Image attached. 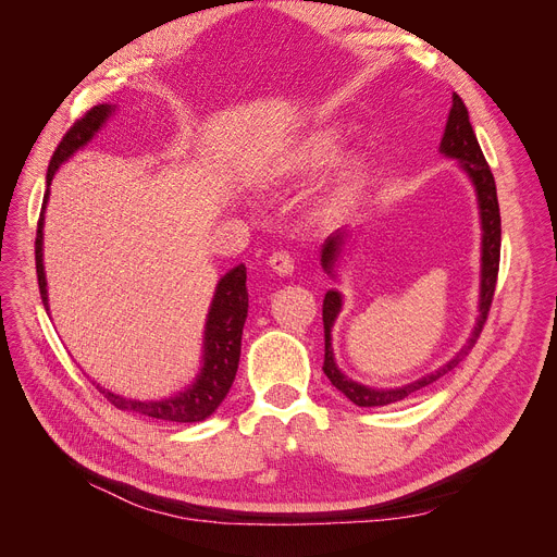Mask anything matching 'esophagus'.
Returning a JSON list of instances; mask_svg holds the SVG:
<instances>
[{
  "instance_id": "34e87169",
  "label": "esophagus",
  "mask_w": 557,
  "mask_h": 557,
  "mask_svg": "<svg viewBox=\"0 0 557 557\" xmlns=\"http://www.w3.org/2000/svg\"><path fill=\"white\" fill-rule=\"evenodd\" d=\"M269 267H272V272L288 276L295 272V260L288 250H274L272 256H269Z\"/></svg>"
}]
</instances>
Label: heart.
<instances>
[{
	"instance_id": "b5f03b06",
	"label": "heart",
	"mask_w": 557,
	"mask_h": 557,
	"mask_svg": "<svg viewBox=\"0 0 557 557\" xmlns=\"http://www.w3.org/2000/svg\"><path fill=\"white\" fill-rule=\"evenodd\" d=\"M336 153H339V137H336V132H313L311 137L297 144L278 160V164L272 170V178H285L293 174H307L320 170V166L330 164L336 158Z\"/></svg>"
}]
</instances>
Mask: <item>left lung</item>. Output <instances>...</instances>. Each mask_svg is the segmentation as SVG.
I'll list each match as a JSON object with an SVG mask.
<instances>
[{
	"instance_id": "1",
	"label": "left lung",
	"mask_w": 557,
	"mask_h": 557,
	"mask_svg": "<svg viewBox=\"0 0 557 557\" xmlns=\"http://www.w3.org/2000/svg\"><path fill=\"white\" fill-rule=\"evenodd\" d=\"M442 150L446 156L460 160V164L465 166V172L469 174V178L474 181L476 193H479L481 225H483V274H481V318H479V327L474 330V334H471L469 344L448 364H444L440 372L423 376L411 385L395 387V391H372V387H364L356 381L346 379L334 364L330 332H332L336 313H339V309H342V297H339V293L330 290L325 295V301H323V325H325L323 372L332 381L336 391H342L352 404H358V407H385V404L407 399L409 395L423 391V387L444 379L450 372V369L458 367L469 356V350L474 348L479 334H481L485 320H487V313H491V307H493V297H495V288H497V274H499V248H502L499 201H497V188H495V176L491 172V164H487L485 158H483V150L476 141L474 127H471V123H469L467 107H465L462 97L458 92H453V107H450L448 123H446V129H444ZM344 237H346V232H336L323 244V256H320V262H323L327 272L332 269V264L336 262V256H339Z\"/></svg>"
}]
</instances>
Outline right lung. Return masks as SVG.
Returning a JSON list of instances; mask_svg holds the SVG:
<instances>
[{
	"label": "right lung",
	"mask_w": 557,
	"mask_h": 557,
	"mask_svg": "<svg viewBox=\"0 0 557 557\" xmlns=\"http://www.w3.org/2000/svg\"><path fill=\"white\" fill-rule=\"evenodd\" d=\"M113 109L109 104H97L86 115L78 117V121L64 132L58 148L53 150V158L48 164L46 185H50L55 176L58 166L70 158L74 150L86 146L92 134L102 127V123L109 117ZM48 199V190L44 195V207ZM44 207L37 223V239H35V260H37V281H39V293L41 301L48 311V297H46V276H44V262H41V227H44ZM248 313V290H246V267L239 264L227 272L221 283H218V290L213 297V305L207 320V336H205V367H201V376L193 387L185 393H178L176 397L162 399V401H134L117 397L113 393H107L99 387V393L111 401L115 409L134 411L148 418L158 420H170V423H199V420L209 418L225 395L230 393L232 381L237 376L239 356H242V332Z\"/></svg>",
	"instance_id": "1"
}]
</instances>
